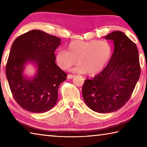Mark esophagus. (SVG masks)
<instances>
[{"label": "esophagus", "mask_w": 147, "mask_h": 147, "mask_svg": "<svg viewBox=\"0 0 147 147\" xmlns=\"http://www.w3.org/2000/svg\"><path fill=\"white\" fill-rule=\"evenodd\" d=\"M74 77V75H73V74H68L67 75V78L68 79H71Z\"/></svg>", "instance_id": "obj_1"}]
</instances>
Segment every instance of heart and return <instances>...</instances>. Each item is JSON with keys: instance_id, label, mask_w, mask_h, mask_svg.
<instances>
[{"instance_id": "b5f03b06", "label": "heart", "mask_w": 147, "mask_h": 147, "mask_svg": "<svg viewBox=\"0 0 147 147\" xmlns=\"http://www.w3.org/2000/svg\"><path fill=\"white\" fill-rule=\"evenodd\" d=\"M112 47L107 41L75 40L67 45V51L59 50L56 53V61L63 70L78 64L73 71L87 73L94 75L105 67L111 58Z\"/></svg>"}]
</instances>
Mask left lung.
I'll list each match as a JSON object with an SVG mask.
<instances>
[{"label":"left lung","instance_id":"left-lung-1","mask_svg":"<svg viewBox=\"0 0 147 147\" xmlns=\"http://www.w3.org/2000/svg\"><path fill=\"white\" fill-rule=\"evenodd\" d=\"M113 41V53L100 73L86 79L82 87L86 104L98 113H111L127 102L141 73L136 45L123 32L115 31L105 36Z\"/></svg>","mask_w":147,"mask_h":147}]
</instances>
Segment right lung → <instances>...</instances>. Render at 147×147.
<instances>
[{"instance_id": "1", "label": "right lung", "mask_w": 147, "mask_h": 147, "mask_svg": "<svg viewBox=\"0 0 147 147\" xmlns=\"http://www.w3.org/2000/svg\"><path fill=\"white\" fill-rule=\"evenodd\" d=\"M61 39L39 30L17 38L9 52L6 74L15 100L26 110L41 113L49 111L58 100L59 85L67 76L55 63L54 52ZM29 62L37 67L33 78L24 76Z\"/></svg>"}]
</instances>
